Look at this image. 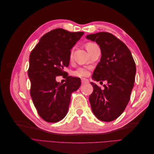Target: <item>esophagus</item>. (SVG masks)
Segmentation results:
<instances>
[{
	"label": "esophagus",
	"mask_w": 154,
	"mask_h": 154,
	"mask_svg": "<svg viewBox=\"0 0 154 154\" xmlns=\"http://www.w3.org/2000/svg\"><path fill=\"white\" fill-rule=\"evenodd\" d=\"M81 82H82V84H86V83H88V80H87V79H85V78H82Z\"/></svg>",
	"instance_id": "1"
}]
</instances>
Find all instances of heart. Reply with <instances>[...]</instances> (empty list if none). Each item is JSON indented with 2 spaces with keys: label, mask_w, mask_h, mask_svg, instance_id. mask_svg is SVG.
Returning a JSON list of instances; mask_svg holds the SVG:
<instances>
[{
  "label": "heart",
  "mask_w": 154,
  "mask_h": 154,
  "mask_svg": "<svg viewBox=\"0 0 154 154\" xmlns=\"http://www.w3.org/2000/svg\"><path fill=\"white\" fill-rule=\"evenodd\" d=\"M96 45H97L96 44L93 43V42H88L86 44V48L88 51H89L91 49H92L94 47H95ZM72 51H71V54H70V58H72ZM89 74V71L88 70L85 68V67H79L76 70H75L73 72V75L77 76V77H80V78H83V77H85L87 76Z\"/></svg>",
  "instance_id": "obj_1"
}]
</instances>
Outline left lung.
Returning <instances> with one entry per match:
<instances>
[{"label":"left lung","instance_id":"obj_1","mask_svg":"<svg viewBox=\"0 0 154 154\" xmlns=\"http://www.w3.org/2000/svg\"><path fill=\"white\" fill-rule=\"evenodd\" d=\"M86 38L95 41L101 51L92 79L107 82L103 90L91 82L93 87L89 97L92 110L98 119L110 122L117 119L128 103L136 76V63L127 46L110 32H97Z\"/></svg>","mask_w":154,"mask_h":154}]
</instances>
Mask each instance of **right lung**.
I'll return each mask as SVG.
<instances>
[{
  "label": "right lung",
  "instance_id": "obj_1",
  "mask_svg": "<svg viewBox=\"0 0 154 154\" xmlns=\"http://www.w3.org/2000/svg\"><path fill=\"white\" fill-rule=\"evenodd\" d=\"M83 34L53 29L42 37L30 53V94L38 114L45 122L57 123L64 118L71 94L81 85L80 79L68 76L63 67L69 66L71 49ZM59 75L65 76L66 83L56 82Z\"/></svg>",
  "mask_w": 154,
  "mask_h": 154
}]
</instances>
